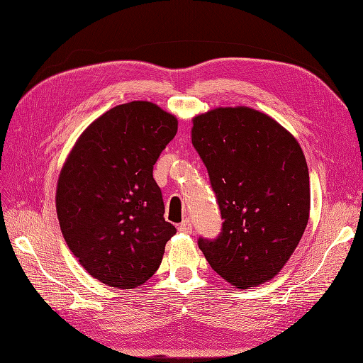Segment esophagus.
<instances>
[{
	"mask_svg": "<svg viewBox=\"0 0 363 363\" xmlns=\"http://www.w3.org/2000/svg\"><path fill=\"white\" fill-rule=\"evenodd\" d=\"M178 230H179L181 233H185V234H191V233H193V224H191V220H190V219H184L182 223L178 225Z\"/></svg>",
	"mask_w": 363,
	"mask_h": 363,
	"instance_id": "34e87169",
	"label": "esophagus"
}]
</instances>
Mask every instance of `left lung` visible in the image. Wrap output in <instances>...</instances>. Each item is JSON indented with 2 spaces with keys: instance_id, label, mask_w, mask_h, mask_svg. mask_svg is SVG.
Masks as SVG:
<instances>
[{
  "instance_id": "1",
  "label": "left lung",
  "mask_w": 363,
  "mask_h": 363,
  "mask_svg": "<svg viewBox=\"0 0 363 363\" xmlns=\"http://www.w3.org/2000/svg\"><path fill=\"white\" fill-rule=\"evenodd\" d=\"M191 140L224 219L218 238H200L199 247L233 286L262 285L288 262L308 223L303 150L276 120L247 106L197 116Z\"/></svg>"
}]
</instances>
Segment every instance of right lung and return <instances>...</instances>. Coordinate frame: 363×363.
<instances>
[{
	"label": "right lung",
	"instance_id": "1",
	"mask_svg": "<svg viewBox=\"0 0 363 363\" xmlns=\"http://www.w3.org/2000/svg\"><path fill=\"white\" fill-rule=\"evenodd\" d=\"M178 120L147 101L117 105L78 138L60 170L56 211L72 254L116 289L145 283L177 228L164 220L154 164Z\"/></svg>",
	"mask_w": 363,
	"mask_h": 363
}]
</instances>
